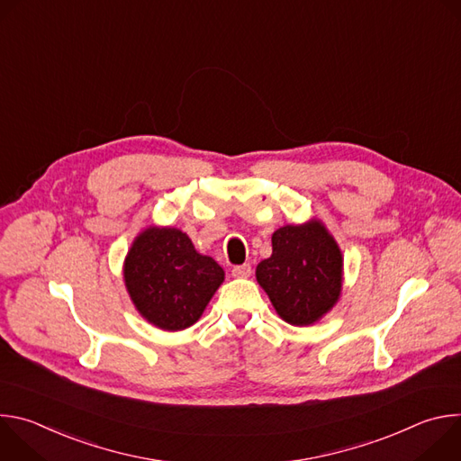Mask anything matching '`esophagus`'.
<instances>
[{
	"label": "esophagus",
	"mask_w": 461,
	"mask_h": 461,
	"mask_svg": "<svg viewBox=\"0 0 461 461\" xmlns=\"http://www.w3.org/2000/svg\"><path fill=\"white\" fill-rule=\"evenodd\" d=\"M233 277H249L251 276V265H240L231 270Z\"/></svg>",
	"instance_id": "1"
}]
</instances>
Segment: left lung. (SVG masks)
Wrapping results in <instances>:
<instances>
[{
	"mask_svg": "<svg viewBox=\"0 0 461 461\" xmlns=\"http://www.w3.org/2000/svg\"><path fill=\"white\" fill-rule=\"evenodd\" d=\"M272 249L257 267L258 285L286 322H315L341 294L343 257L334 237L319 221L285 226L272 235Z\"/></svg>",
	"mask_w": 461,
	"mask_h": 461,
	"instance_id": "8db88e82",
	"label": "left lung"
}]
</instances>
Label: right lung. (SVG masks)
<instances>
[{
  "label": "right lung",
  "instance_id": "obj_1",
  "mask_svg": "<svg viewBox=\"0 0 461 461\" xmlns=\"http://www.w3.org/2000/svg\"><path fill=\"white\" fill-rule=\"evenodd\" d=\"M123 279L137 310L162 330H184L199 321L224 270L196 253L185 233L149 228L129 249Z\"/></svg>",
  "mask_w": 461,
  "mask_h": 461
}]
</instances>
